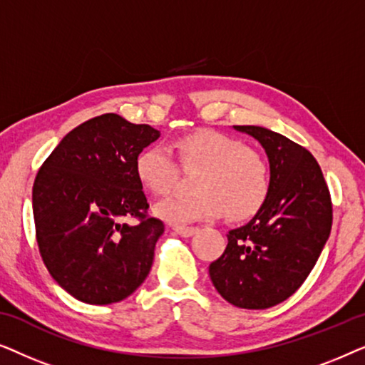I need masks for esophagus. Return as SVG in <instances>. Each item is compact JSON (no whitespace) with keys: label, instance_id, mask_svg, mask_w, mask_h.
<instances>
[{"label":"esophagus","instance_id":"1","mask_svg":"<svg viewBox=\"0 0 365 365\" xmlns=\"http://www.w3.org/2000/svg\"><path fill=\"white\" fill-rule=\"evenodd\" d=\"M174 232H178L182 237H191L192 234L197 232V227H187V226H174Z\"/></svg>","mask_w":365,"mask_h":365}]
</instances>
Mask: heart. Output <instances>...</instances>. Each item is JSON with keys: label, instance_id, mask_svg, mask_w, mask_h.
I'll use <instances>...</instances> for the list:
<instances>
[{"label": "heart", "instance_id": "obj_1", "mask_svg": "<svg viewBox=\"0 0 365 365\" xmlns=\"http://www.w3.org/2000/svg\"><path fill=\"white\" fill-rule=\"evenodd\" d=\"M176 148L182 168L199 169L194 178L197 192L158 204L154 212L164 221L187 224L226 212L241 221L266 204L272 187L271 168L266 158L242 139L201 129L179 139ZM134 171L141 186L156 196L171 192L178 179V164L161 144L143 149Z\"/></svg>", "mask_w": 365, "mask_h": 365}]
</instances>
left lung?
Returning a JSON list of instances; mask_svg holds the SVG:
<instances>
[{"mask_svg": "<svg viewBox=\"0 0 365 365\" xmlns=\"http://www.w3.org/2000/svg\"><path fill=\"white\" fill-rule=\"evenodd\" d=\"M234 129L261 143L272 187L256 216L229 231L209 276L232 306L267 309L291 297L316 266L332 227L331 194L306 148L261 126Z\"/></svg>", "mask_w": 365, "mask_h": 365, "instance_id": "left-lung-1", "label": "left lung"}]
</instances>
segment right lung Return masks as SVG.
<instances>
[{"instance_id":"obj_1","label":"right lung","mask_w":365,"mask_h":365,"mask_svg":"<svg viewBox=\"0 0 365 365\" xmlns=\"http://www.w3.org/2000/svg\"><path fill=\"white\" fill-rule=\"evenodd\" d=\"M161 136L108 113L69 131L33 186L36 241L54 281L86 304L119 302L151 271L164 224L148 216L134 163ZM138 219L136 225L124 218Z\"/></svg>"}]
</instances>
